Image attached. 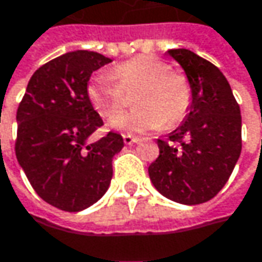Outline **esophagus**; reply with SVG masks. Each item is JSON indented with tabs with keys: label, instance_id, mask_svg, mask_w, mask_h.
Masks as SVG:
<instances>
[{
	"label": "esophagus",
	"instance_id": "1",
	"mask_svg": "<svg viewBox=\"0 0 262 262\" xmlns=\"http://www.w3.org/2000/svg\"><path fill=\"white\" fill-rule=\"evenodd\" d=\"M123 141H124L126 145H132V144H138L139 142V138L132 136V135H123Z\"/></svg>",
	"mask_w": 262,
	"mask_h": 262
}]
</instances>
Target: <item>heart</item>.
<instances>
[{
  "label": "heart",
  "instance_id": "heart-1",
  "mask_svg": "<svg viewBox=\"0 0 262 262\" xmlns=\"http://www.w3.org/2000/svg\"><path fill=\"white\" fill-rule=\"evenodd\" d=\"M135 91H138L134 99L137 107L119 114L127 104V95ZM86 94L100 117L119 114L109 120V127L127 133L160 130L166 123L177 124L192 105L189 79L171 70L168 62L145 55L115 66L111 73L94 75Z\"/></svg>",
  "mask_w": 262,
  "mask_h": 262
}]
</instances>
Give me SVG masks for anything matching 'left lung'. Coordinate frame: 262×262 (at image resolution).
Masks as SVG:
<instances>
[{
  "mask_svg": "<svg viewBox=\"0 0 262 262\" xmlns=\"http://www.w3.org/2000/svg\"><path fill=\"white\" fill-rule=\"evenodd\" d=\"M168 54L190 82L192 105L166 141L157 139L159 157L148 166V176L165 198L196 205L221 192L240 157V106L214 64L189 49Z\"/></svg>",
  "mask_w": 262,
  "mask_h": 262,
  "instance_id": "obj_1",
  "label": "left lung"
}]
</instances>
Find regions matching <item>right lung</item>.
I'll return each mask as SVG.
<instances>
[{
    "instance_id": "obj_1",
    "label": "right lung",
    "mask_w": 262,
    "mask_h": 262,
    "mask_svg": "<svg viewBox=\"0 0 262 262\" xmlns=\"http://www.w3.org/2000/svg\"><path fill=\"white\" fill-rule=\"evenodd\" d=\"M111 61L91 51L51 60L34 72L17 107V162L37 195L64 211L85 210L106 193L112 159L124 147L114 132L88 142L103 124L88 99V81Z\"/></svg>"
}]
</instances>
